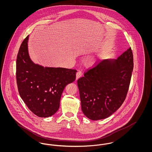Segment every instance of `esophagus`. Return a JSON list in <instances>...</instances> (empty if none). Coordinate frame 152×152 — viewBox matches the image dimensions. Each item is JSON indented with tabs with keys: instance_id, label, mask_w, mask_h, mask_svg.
I'll return each instance as SVG.
<instances>
[{
	"instance_id": "34e87169",
	"label": "esophagus",
	"mask_w": 152,
	"mask_h": 152,
	"mask_svg": "<svg viewBox=\"0 0 152 152\" xmlns=\"http://www.w3.org/2000/svg\"><path fill=\"white\" fill-rule=\"evenodd\" d=\"M83 73H82V71H78V72L76 73V80L78 79L80 77H81Z\"/></svg>"
}]
</instances>
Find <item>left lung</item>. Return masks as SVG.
<instances>
[{
  "instance_id": "8db88e82",
  "label": "left lung",
  "mask_w": 152,
  "mask_h": 152,
  "mask_svg": "<svg viewBox=\"0 0 152 152\" xmlns=\"http://www.w3.org/2000/svg\"><path fill=\"white\" fill-rule=\"evenodd\" d=\"M133 69L131 48L117 60L94 63L77 80L81 109L88 118L104 119L123 104L130 85Z\"/></svg>"
}]
</instances>
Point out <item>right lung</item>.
Wrapping results in <instances>:
<instances>
[{
	"label": "right lung",
	"mask_w": 152,
	"mask_h": 152,
	"mask_svg": "<svg viewBox=\"0 0 152 152\" xmlns=\"http://www.w3.org/2000/svg\"><path fill=\"white\" fill-rule=\"evenodd\" d=\"M29 35L23 41L16 58V77L22 100L36 116L48 117L59 108L65 86L76 79V69L43 67L34 64L28 52Z\"/></svg>",
	"instance_id": "right-lung-1"
}]
</instances>
